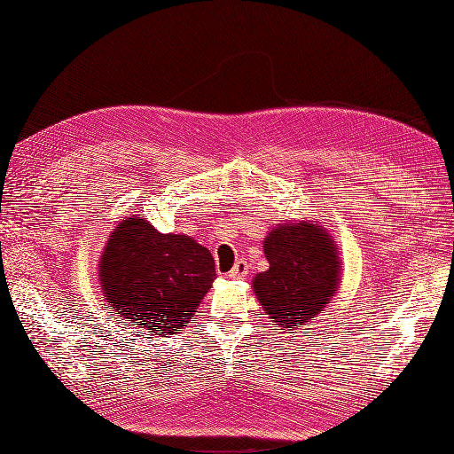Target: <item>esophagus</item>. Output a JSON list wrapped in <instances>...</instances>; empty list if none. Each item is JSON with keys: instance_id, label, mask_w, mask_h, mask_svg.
I'll return each instance as SVG.
<instances>
[{"instance_id": "obj_1", "label": "esophagus", "mask_w": 454, "mask_h": 454, "mask_svg": "<svg viewBox=\"0 0 454 454\" xmlns=\"http://www.w3.org/2000/svg\"><path fill=\"white\" fill-rule=\"evenodd\" d=\"M244 277H248V263L246 261H237L235 267L229 272V278L231 280H240Z\"/></svg>"}]
</instances>
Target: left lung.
I'll return each instance as SVG.
<instances>
[{
	"label": "left lung",
	"mask_w": 454,
	"mask_h": 454,
	"mask_svg": "<svg viewBox=\"0 0 454 454\" xmlns=\"http://www.w3.org/2000/svg\"><path fill=\"white\" fill-rule=\"evenodd\" d=\"M269 269L252 280L270 322L286 332L309 324L332 303L340 282L339 246L318 222H282L263 240Z\"/></svg>",
	"instance_id": "obj_1"
}]
</instances>
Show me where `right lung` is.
Wrapping results in <instances>:
<instances>
[{
	"mask_svg": "<svg viewBox=\"0 0 454 454\" xmlns=\"http://www.w3.org/2000/svg\"><path fill=\"white\" fill-rule=\"evenodd\" d=\"M106 303L136 332L176 335L215 280L208 248L193 237L159 232L130 215L112 231L98 263Z\"/></svg>",
	"mask_w": 454,
	"mask_h": 454,
	"instance_id": "obj_1",
	"label": "right lung"
}]
</instances>
